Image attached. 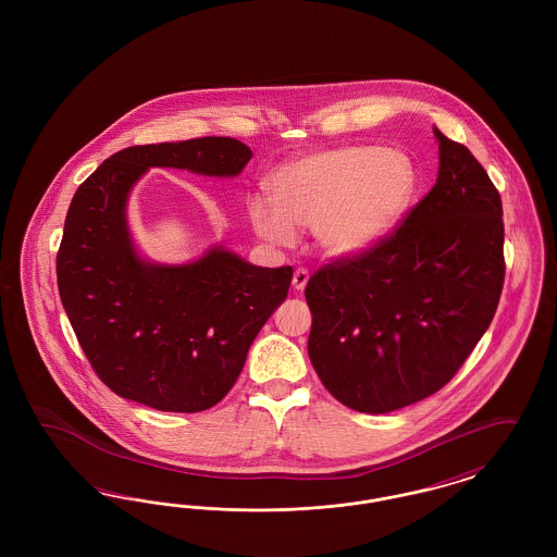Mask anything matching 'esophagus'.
Returning <instances> with one entry per match:
<instances>
[{"instance_id": "1", "label": "esophagus", "mask_w": 557, "mask_h": 557, "mask_svg": "<svg viewBox=\"0 0 557 557\" xmlns=\"http://www.w3.org/2000/svg\"><path fill=\"white\" fill-rule=\"evenodd\" d=\"M309 282V271L307 269H296L294 277H292V288L296 292H302L307 288Z\"/></svg>"}]
</instances>
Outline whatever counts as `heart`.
Listing matches in <instances>:
<instances>
[{
	"mask_svg": "<svg viewBox=\"0 0 557 557\" xmlns=\"http://www.w3.org/2000/svg\"><path fill=\"white\" fill-rule=\"evenodd\" d=\"M413 189L416 166L398 150H321L277 169L273 200L252 196L248 219L257 236L273 246H292L296 230H313L323 252L355 257L397 225Z\"/></svg>",
	"mask_w": 557,
	"mask_h": 557,
	"instance_id": "1",
	"label": "heart"
}]
</instances>
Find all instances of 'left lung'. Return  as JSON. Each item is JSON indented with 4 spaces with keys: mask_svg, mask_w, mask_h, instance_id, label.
Here are the masks:
<instances>
[{
    "mask_svg": "<svg viewBox=\"0 0 557 557\" xmlns=\"http://www.w3.org/2000/svg\"><path fill=\"white\" fill-rule=\"evenodd\" d=\"M438 177L397 234L307 284L309 359L343 405L388 413L441 391L495 318L504 209L474 154L438 127Z\"/></svg>",
    "mask_w": 557,
    "mask_h": 557,
    "instance_id": "obj_1",
    "label": "left lung"
}]
</instances>
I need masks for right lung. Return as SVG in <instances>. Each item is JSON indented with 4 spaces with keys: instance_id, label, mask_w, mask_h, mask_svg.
I'll return each instance as SVG.
<instances>
[{
    "instance_id": "right-lung-1",
    "label": "right lung",
    "mask_w": 557,
    "mask_h": 557,
    "mask_svg": "<svg viewBox=\"0 0 557 557\" xmlns=\"http://www.w3.org/2000/svg\"><path fill=\"white\" fill-rule=\"evenodd\" d=\"M252 150L234 137L125 148L73 196L55 259L60 300L91 368L112 393L159 411L196 413L225 397L292 267H257L221 244L187 263L146 259L127 205L152 166L238 177Z\"/></svg>"
}]
</instances>
